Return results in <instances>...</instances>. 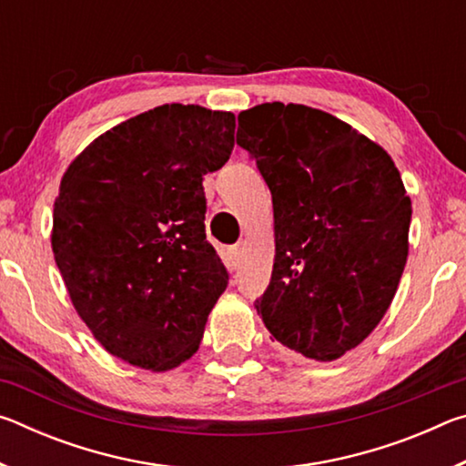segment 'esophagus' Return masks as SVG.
Masks as SVG:
<instances>
[{"instance_id": "obj_1", "label": "esophagus", "mask_w": 466, "mask_h": 466, "mask_svg": "<svg viewBox=\"0 0 466 466\" xmlns=\"http://www.w3.org/2000/svg\"><path fill=\"white\" fill-rule=\"evenodd\" d=\"M244 250H247V247H244V242H238V244H234V247L228 248V257H230V265L232 267H238L242 263Z\"/></svg>"}]
</instances>
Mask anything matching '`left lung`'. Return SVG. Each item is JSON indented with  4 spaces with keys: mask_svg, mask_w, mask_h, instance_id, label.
<instances>
[{
    "mask_svg": "<svg viewBox=\"0 0 466 466\" xmlns=\"http://www.w3.org/2000/svg\"><path fill=\"white\" fill-rule=\"evenodd\" d=\"M236 144L273 197L257 312L294 356H345L382 320L407 263L411 199L392 157L325 110L283 102L242 110Z\"/></svg>",
    "mask_w": 466,
    "mask_h": 466,
    "instance_id": "obj_1",
    "label": "left lung"
}]
</instances>
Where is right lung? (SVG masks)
Listing matches in <instances>:
<instances>
[{
  "instance_id": "add662e5",
  "label": "right lung",
  "mask_w": 466,
  "mask_h": 466,
  "mask_svg": "<svg viewBox=\"0 0 466 466\" xmlns=\"http://www.w3.org/2000/svg\"><path fill=\"white\" fill-rule=\"evenodd\" d=\"M236 116L162 105L69 164L51 247L86 327L115 358L167 372L199 350L228 271L205 240L203 175L234 147Z\"/></svg>"
}]
</instances>
